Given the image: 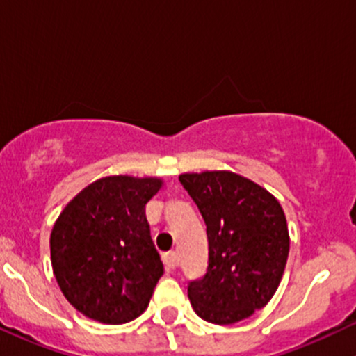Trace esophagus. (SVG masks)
Returning <instances> with one entry per match:
<instances>
[{"mask_svg":"<svg viewBox=\"0 0 356 356\" xmlns=\"http://www.w3.org/2000/svg\"><path fill=\"white\" fill-rule=\"evenodd\" d=\"M162 259H164L165 266L169 269H175L179 266V256H177V252H175V251L165 252V254L162 256Z\"/></svg>","mask_w":356,"mask_h":356,"instance_id":"1","label":"esophagus"}]
</instances>
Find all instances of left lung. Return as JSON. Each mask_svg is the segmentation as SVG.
<instances>
[{
  "mask_svg": "<svg viewBox=\"0 0 356 356\" xmlns=\"http://www.w3.org/2000/svg\"><path fill=\"white\" fill-rule=\"evenodd\" d=\"M179 181L201 211L209 266L187 286L194 312L214 325H232L268 305L289 252L281 204L266 189L227 170L182 174Z\"/></svg>",
  "mask_w": 356,
  "mask_h": 356,
  "instance_id": "left-lung-1",
  "label": "left lung"
}]
</instances>
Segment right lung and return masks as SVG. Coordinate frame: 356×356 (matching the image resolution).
I'll use <instances>...</instances> for the list:
<instances>
[{
    "label": "right lung",
    "mask_w": 356,
    "mask_h": 356,
    "mask_svg": "<svg viewBox=\"0 0 356 356\" xmlns=\"http://www.w3.org/2000/svg\"><path fill=\"white\" fill-rule=\"evenodd\" d=\"M157 177L110 175L79 192L50 236L51 266L73 308L105 325L136 320L149 306L164 264L150 238L145 204Z\"/></svg>",
    "instance_id": "obj_1"
}]
</instances>
